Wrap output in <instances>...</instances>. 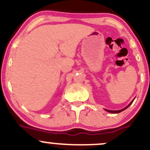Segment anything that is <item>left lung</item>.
I'll list each match as a JSON object with an SVG mask.
<instances>
[{"label": "left lung", "instance_id": "left-lung-1", "mask_svg": "<svg viewBox=\"0 0 150 150\" xmlns=\"http://www.w3.org/2000/svg\"><path fill=\"white\" fill-rule=\"evenodd\" d=\"M133 100H132L131 102H130V104H129L128 106H126L125 108H124V109H121V110H118V111H112V110H108V109H106V112H110V113H114V114H117V113H120V112H122V111L125 110V109H127V108H128L129 106H130V104H131V103H133Z\"/></svg>", "mask_w": 150, "mask_h": 150}]
</instances>
